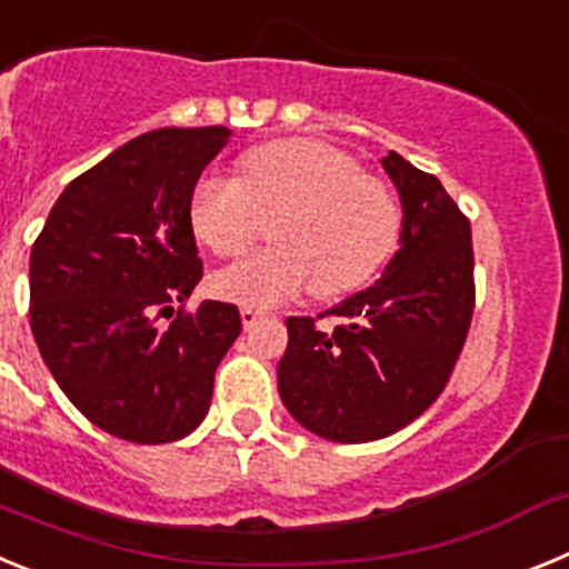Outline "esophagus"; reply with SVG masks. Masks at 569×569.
I'll return each mask as SVG.
<instances>
[{
	"label": "esophagus",
	"instance_id": "34e87169",
	"mask_svg": "<svg viewBox=\"0 0 569 569\" xmlns=\"http://www.w3.org/2000/svg\"><path fill=\"white\" fill-rule=\"evenodd\" d=\"M264 319V313H261V310H256V308H241V325H244V328H256V325H259V321Z\"/></svg>",
	"mask_w": 569,
	"mask_h": 569
}]
</instances>
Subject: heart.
Masks as SVG:
<instances>
[{"instance_id": "1", "label": "heart", "mask_w": 569, "mask_h": 569, "mask_svg": "<svg viewBox=\"0 0 569 569\" xmlns=\"http://www.w3.org/2000/svg\"><path fill=\"white\" fill-rule=\"evenodd\" d=\"M190 228L216 256H241L270 224L273 248L213 276V290L244 308H273L308 290H356L390 259L401 210L379 176L310 139H276L241 159L239 179L204 173L190 193Z\"/></svg>"}]
</instances>
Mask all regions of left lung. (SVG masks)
I'll use <instances>...</instances> for the list:
<instances>
[{"mask_svg": "<svg viewBox=\"0 0 569 569\" xmlns=\"http://www.w3.org/2000/svg\"><path fill=\"white\" fill-rule=\"evenodd\" d=\"M401 196V248L385 276L328 313L290 316L279 396L310 433L376 441L419 419L447 387L476 308L470 219L433 173L381 159ZM337 319L333 331L318 319Z\"/></svg>", "mask_w": 569, "mask_h": 569, "instance_id": "1", "label": "left lung"}]
</instances>
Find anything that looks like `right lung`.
I'll use <instances>...</instances> for the list:
<instances>
[{
    "label": "right lung",
    "instance_id": "add662e5",
    "mask_svg": "<svg viewBox=\"0 0 569 569\" xmlns=\"http://www.w3.org/2000/svg\"><path fill=\"white\" fill-rule=\"evenodd\" d=\"M228 128H162L77 176L30 250V330L44 365L104 433L184 439L241 333L228 301L188 299L202 279L190 193ZM174 316L170 329L154 325Z\"/></svg>",
    "mask_w": 569,
    "mask_h": 569
}]
</instances>
